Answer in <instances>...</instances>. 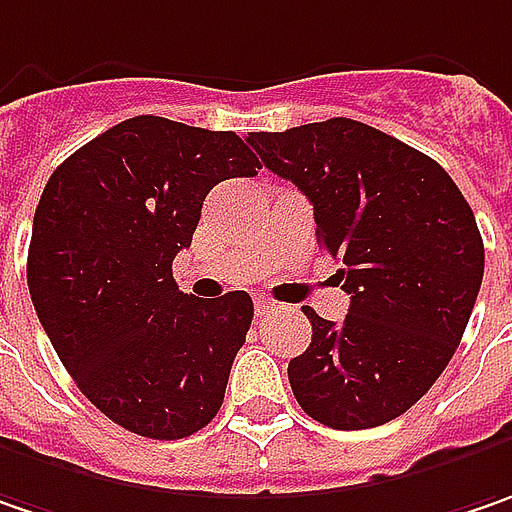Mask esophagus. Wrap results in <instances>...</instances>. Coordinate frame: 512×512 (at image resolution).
Here are the masks:
<instances>
[{
  "mask_svg": "<svg viewBox=\"0 0 512 512\" xmlns=\"http://www.w3.org/2000/svg\"><path fill=\"white\" fill-rule=\"evenodd\" d=\"M272 309H275V303H272V300H255L257 321H260V318H266V315H269Z\"/></svg>",
  "mask_w": 512,
  "mask_h": 512,
  "instance_id": "34e87169",
  "label": "esophagus"
}]
</instances>
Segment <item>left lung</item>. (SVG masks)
<instances>
[{
    "label": "left lung",
    "instance_id": "8db88e82",
    "mask_svg": "<svg viewBox=\"0 0 512 512\" xmlns=\"http://www.w3.org/2000/svg\"><path fill=\"white\" fill-rule=\"evenodd\" d=\"M263 166L315 206V237L341 269L349 312L289 361L303 412L369 430L407 412L450 364L484 278V243L453 177L372 125L332 117L246 137Z\"/></svg>",
    "mask_w": 512,
    "mask_h": 512
}]
</instances>
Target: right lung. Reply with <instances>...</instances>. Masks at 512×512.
<instances>
[{
  "instance_id": "add662e5",
  "label": "right lung",
  "mask_w": 512,
  "mask_h": 512,
  "mask_svg": "<svg viewBox=\"0 0 512 512\" xmlns=\"http://www.w3.org/2000/svg\"><path fill=\"white\" fill-rule=\"evenodd\" d=\"M234 131L131 117L74 151L39 197L28 289L82 395L128 433L174 441L212 421L255 315L246 292L183 295L171 275L206 194L255 177Z\"/></svg>"
}]
</instances>
